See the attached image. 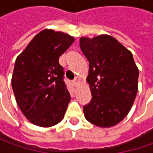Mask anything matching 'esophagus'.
I'll return each instance as SVG.
<instances>
[{"label":"esophagus","instance_id":"esophagus-1","mask_svg":"<svg viewBox=\"0 0 153 153\" xmlns=\"http://www.w3.org/2000/svg\"><path fill=\"white\" fill-rule=\"evenodd\" d=\"M80 84V80L79 79H76L75 81H73V85L75 87H77V86Z\"/></svg>","mask_w":153,"mask_h":153}]
</instances>
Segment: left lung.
<instances>
[{"label": "left lung", "instance_id": "1", "mask_svg": "<svg viewBox=\"0 0 153 153\" xmlns=\"http://www.w3.org/2000/svg\"><path fill=\"white\" fill-rule=\"evenodd\" d=\"M80 48L89 62L87 82L92 100L83 106L85 118L101 128L114 126L129 112L138 91L132 53L108 35L81 37Z\"/></svg>", "mask_w": 153, "mask_h": 153}]
</instances>
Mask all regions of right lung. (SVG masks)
<instances>
[{
    "mask_svg": "<svg viewBox=\"0 0 153 153\" xmlns=\"http://www.w3.org/2000/svg\"><path fill=\"white\" fill-rule=\"evenodd\" d=\"M74 41L68 34L46 29L16 59L12 76L15 99L23 114L36 126H53L65 117L71 95L59 59Z\"/></svg>",
    "mask_w": 153,
    "mask_h": 153,
    "instance_id": "obj_1",
    "label": "right lung"
}]
</instances>
